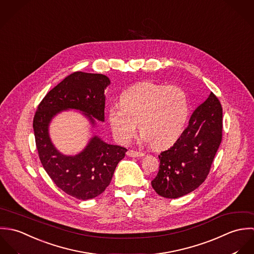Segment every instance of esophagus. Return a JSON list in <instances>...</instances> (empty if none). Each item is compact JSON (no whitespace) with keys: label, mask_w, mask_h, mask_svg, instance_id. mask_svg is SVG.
Masks as SVG:
<instances>
[{"label":"esophagus","mask_w":254,"mask_h":254,"mask_svg":"<svg viewBox=\"0 0 254 254\" xmlns=\"http://www.w3.org/2000/svg\"><path fill=\"white\" fill-rule=\"evenodd\" d=\"M127 155L128 157H132V158H138V157H143L144 153L137 152V151H133V150H128L127 152Z\"/></svg>","instance_id":"34e87169"}]
</instances>
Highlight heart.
<instances>
[{
  "mask_svg": "<svg viewBox=\"0 0 254 254\" xmlns=\"http://www.w3.org/2000/svg\"><path fill=\"white\" fill-rule=\"evenodd\" d=\"M119 107L108 112L115 137L128 143L139 128L142 138L157 148L173 144L183 133L190 115L186 92L176 85L139 82L122 92Z\"/></svg>",
  "mask_w": 254,
  "mask_h": 254,
  "instance_id": "1",
  "label": "heart"
}]
</instances>
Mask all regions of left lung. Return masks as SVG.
Here are the masks:
<instances>
[{
  "label": "left lung",
  "mask_w": 254,
  "mask_h": 254,
  "mask_svg": "<svg viewBox=\"0 0 254 254\" xmlns=\"http://www.w3.org/2000/svg\"><path fill=\"white\" fill-rule=\"evenodd\" d=\"M222 106L211 93L192 113L177 142L159 155V172L151 185L160 196H184L205 181L222 141Z\"/></svg>",
  "instance_id": "left-lung-1"
}]
</instances>
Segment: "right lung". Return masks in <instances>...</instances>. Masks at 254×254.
I'll return each mask as SVG.
<instances>
[{
  "instance_id": "obj_1",
  "label": "right lung",
  "mask_w": 254,
  "mask_h": 254,
  "mask_svg": "<svg viewBox=\"0 0 254 254\" xmlns=\"http://www.w3.org/2000/svg\"><path fill=\"white\" fill-rule=\"evenodd\" d=\"M110 83L104 74L73 72L47 93L34 116L35 142L43 168L59 189L77 199L87 200L101 194L127 149L94 135L82 151L64 155L53 144L49 127L58 114L66 110L81 112L92 127L96 120L104 122V92Z\"/></svg>"
}]
</instances>
